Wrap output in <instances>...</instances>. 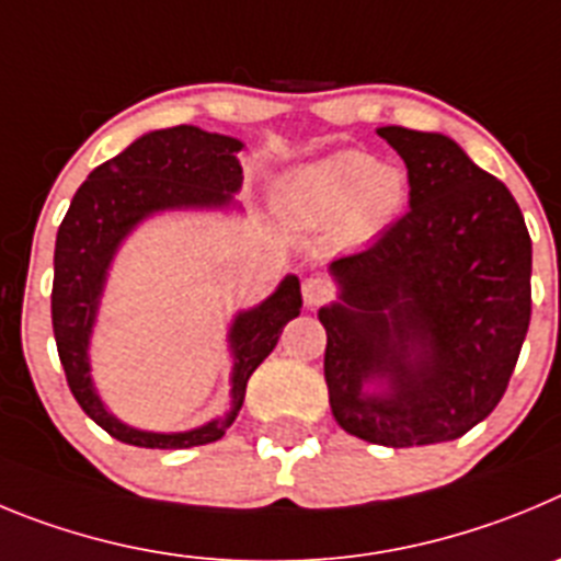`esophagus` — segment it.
<instances>
[{
    "label": "esophagus",
    "mask_w": 561,
    "mask_h": 561,
    "mask_svg": "<svg viewBox=\"0 0 561 561\" xmlns=\"http://www.w3.org/2000/svg\"><path fill=\"white\" fill-rule=\"evenodd\" d=\"M301 296H305L307 307H321L324 301H330L332 287L324 276L316 274V276H310V279H305V285H301Z\"/></svg>",
    "instance_id": "34e87169"
}]
</instances>
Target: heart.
<instances>
[{"instance_id": "b5f03b06", "label": "heart", "mask_w": 561, "mask_h": 561, "mask_svg": "<svg viewBox=\"0 0 561 561\" xmlns=\"http://www.w3.org/2000/svg\"><path fill=\"white\" fill-rule=\"evenodd\" d=\"M408 198L405 173L393 164H377L360 150H337L293 170L276 186V204L287 218L307 226L337 220L346 240H366L386 229Z\"/></svg>"}]
</instances>
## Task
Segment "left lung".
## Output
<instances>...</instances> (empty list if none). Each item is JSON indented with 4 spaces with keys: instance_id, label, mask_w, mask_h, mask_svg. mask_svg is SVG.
I'll list each match as a JSON object with an SVG mask.
<instances>
[{
    "instance_id": "1",
    "label": "left lung",
    "mask_w": 561,
    "mask_h": 561,
    "mask_svg": "<svg viewBox=\"0 0 561 561\" xmlns=\"http://www.w3.org/2000/svg\"><path fill=\"white\" fill-rule=\"evenodd\" d=\"M411 209L330 265L324 377L337 425L382 447L453 442L506 393L531 321V237L503 181L450 136L386 125ZM366 381L386 385L375 394Z\"/></svg>"
}]
</instances>
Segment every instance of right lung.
Masks as SVG:
<instances>
[{
	"mask_svg": "<svg viewBox=\"0 0 561 561\" xmlns=\"http://www.w3.org/2000/svg\"><path fill=\"white\" fill-rule=\"evenodd\" d=\"M240 139L195 125L150 130L105 164L94 168L69 204L55 240L53 332L60 366L85 416L108 436L150 450H184L218 442L243 408L254 368L274 352L282 330L301 310L299 276H285L262 305L237 312L229 327L231 411L184 433H150L119 422L94 391L89 337L111 260L145 218L164 209H224L243 184Z\"/></svg>",
	"mask_w": 561,
	"mask_h": 561,
	"instance_id": "obj_1",
	"label": "right lung"
}]
</instances>
